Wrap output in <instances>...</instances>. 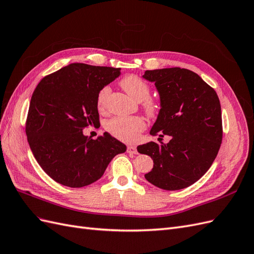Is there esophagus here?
I'll use <instances>...</instances> for the list:
<instances>
[{
	"label": "esophagus",
	"instance_id": "esophagus-1",
	"mask_svg": "<svg viewBox=\"0 0 254 254\" xmlns=\"http://www.w3.org/2000/svg\"><path fill=\"white\" fill-rule=\"evenodd\" d=\"M127 152L128 153H137V150H136V147H134V146H128L127 147Z\"/></svg>",
	"mask_w": 254,
	"mask_h": 254
}]
</instances>
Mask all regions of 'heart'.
Listing matches in <instances>:
<instances>
[{
    "label": "heart",
    "instance_id": "1",
    "mask_svg": "<svg viewBox=\"0 0 254 254\" xmlns=\"http://www.w3.org/2000/svg\"><path fill=\"white\" fill-rule=\"evenodd\" d=\"M120 84L130 97L136 102L143 103V109L149 117H153L158 112L159 105L155 99L148 98L150 88L144 79L136 75H128L121 80ZM110 91L109 87H104L99 91L97 95V107L99 110L105 109ZM106 128L119 140L132 143L137 140L139 133L144 130L145 122L139 117H118L107 123Z\"/></svg>",
    "mask_w": 254,
    "mask_h": 254
}]
</instances>
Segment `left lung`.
<instances>
[{"instance_id": "8db88e82", "label": "left lung", "mask_w": 254, "mask_h": 254, "mask_svg": "<svg viewBox=\"0 0 254 254\" xmlns=\"http://www.w3.org/2000/svg\"><path fill=\"white\" fill-rule=\"evenodd\" d=\"M160 95L157 121L150 134L171 136L168 143L149 142L137 151L153 160L145 179L166 190L186 189L211 167L222 140V122L216 92L198 74L187 68L145 71Z\"/></svg>"}]
</instances>
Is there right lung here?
<instances>
[{
  "mask_svg": "<svg viewBox=\"0 0 254 254\" xmlns=\"http://www.w3.org/2000/svg\"><path fill=\"white\" fill-rule=\"evenodd\" d=\"M121 68L71 64L45 76L30 99L25 131L42 170L68 188L97 181L126 145L108 132L96 140L82 130L99 126L97 95Z\"/></svg>",
  "mask_w": 254,
  "mask_h": 254,
  "instance_id": "add662e5",
  "label": "right lung"
}]
</instances>
